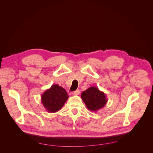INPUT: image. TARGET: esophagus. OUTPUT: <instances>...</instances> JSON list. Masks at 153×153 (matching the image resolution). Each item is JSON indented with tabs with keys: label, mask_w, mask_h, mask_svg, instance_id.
Returning a JSON list of instances; mask_svg holds the SVG:
<instances>
[{
	"label": "esophagus",
	"mask_w": 153,
	"mask_h": 153,
	"mask_svg": "<svg viewBox=\"0 0 153 153\" xmlns=\"http://www.w3.org/2000/svg\"><path fill=\"white\" fill-rule=\"evenodd\" d=\"M79 94H80V91H79V89H77V90H76L75 91H74V92H72V94H73V95H79Z\"/></svg>",
	"instance_id": "1"
}]
</instances>
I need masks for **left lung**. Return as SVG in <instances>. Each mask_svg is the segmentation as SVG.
I'll return each mask as SVG.
<instances>
[{
    "label": "left lung",
    "mask_w": 153,
    "mask_h": 153,
    "mask_svg": "<svg viewBox=\"0 0 153 153\" xmlns=\"http://www.w3.org/2000/svg\"><path fill=\"white\" fill-rule=\"evenodd\" d=\"M81 98L87 108L93 112L102 109L108 100L106 94L95 86H91L84 91L81 94Z\"/></svg>",
    "instance_id": "obj_1"
}]
</instances>
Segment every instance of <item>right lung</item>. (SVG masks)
<instances>
[{"label":"right lung","mask_w":153,"mask_h":153,"mask_svg":"<svg viewBox=\"0 0 153 153\" xmlns=\"http://www.w3.org/2000/svg\"><path fill=\"white\" fill-rule=\"evenodd\" d=\"M68 97L64 88L58 85H53L41 95V100L46 111L55 113L61 109Z\"/></svg>","instance_id":"obj_1"}]
</instances>
